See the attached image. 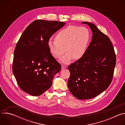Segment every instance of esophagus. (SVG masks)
I'll use <instances>...</instances> for the list:
<instances>
[{
  "mask_svg": "<svg viewBox=\"0 0 125 125\" xmlns=\"http://www.w3.org/2000/svg\"><path fill=\"white\" fill-rule=\"evenodd\" d=\"M66 68H67V66H66L64 65H62V66H61V68H62V69H66Z\"/></svg>",
  "mask_w": 125,
  "mask_h": 125,
  "instance_id": "obj_1",
  "label": "esophagus"
}]
</instances>
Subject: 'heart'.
I'll use <instances>...</instances> for the list:
<instances>
[{
    "label": "heart",
    "mask_w": 125,
    "mask_h": 125,
    "mask_svg": "<svg viewBox=\"0 0 125 125\" xmlns=\"http://www.w3.org/2000/svg\"><path fill=\"white\" fill-rule=\"evenodd\" d=\"M90 38V31L86 28L69 26L59 31L55 35V42L49 41L47 46L51 55L57 59L61 58L65 51L67 52L60 61L67 64L73 58L78 60L84 55Z\"/></svg>",
    "instance_id": "1"
}]
</instances>
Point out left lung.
<instances>
[{
  "mask_svg": "<svg viewBox=\"0 0 125 125\" xmlns=\"http://www.w3.org/2000/svg\"><path fill=\"white\" fill-rule=\"evenodd\" d=\"M90 27L93 36L84 55L69 66L68 86L79 99L93 98L110 84L116 65V55L109 38L94 24L82 22Z\"/></svg>",
  "mask_w": 125,
  "mask_h": 125,
  "instance_id": "1",
  "label": "left lung"
}]
</instances>
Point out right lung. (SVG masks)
<instances>
[{"label":"right lung","instance_id":"1","mask_svg":"<svg viewBox=\"0 0 125 125\" xmlns=\"http://www.w3.org/2000/svg\"><path fill=\"white\" fill-rule=\"evenodd\" d=\"M65 25L62 22L37 20L22 34L14 50L12 70L18 84L25 93L39 96L51 87L61 66L51 55L47 43Z\"/></svg>","mask_w":125,"mask_h":125}]
</instances>
